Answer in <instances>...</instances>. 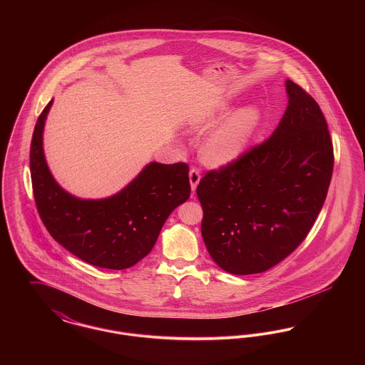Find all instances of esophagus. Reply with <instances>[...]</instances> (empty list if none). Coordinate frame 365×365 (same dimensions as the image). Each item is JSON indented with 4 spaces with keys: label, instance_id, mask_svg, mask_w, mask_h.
<instances>
[{
    "label": "esophagus",
    "instance_id": "1",
    "mask_svg": "<svg viewBox=\"0 0 365 365\" xmlns=\"http://www.w3.org/2000/svg\"><path fill=\"white\" fill-rule=\"evenodd\" d=\"M189 179H190L191 191L194 192L195 189H197V186H198V183H200V179H201L200 171L197 168H191Z\"/></svg>",
    "mask_w": 365,
    "mask_h": 365
}]
</instances>
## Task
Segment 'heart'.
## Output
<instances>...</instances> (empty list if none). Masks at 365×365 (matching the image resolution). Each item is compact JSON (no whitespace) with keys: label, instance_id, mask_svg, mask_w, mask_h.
Segmentation results:
<instances>
[{"label":"heart","instance_id":"heart-1","mask_svg":"<svg viewBox=\"0 0 365 365\" xmlns=\"http://www.w3.org/2000/svg\"><path fill=\"white\" fill-rule=\"evenodd\" d=\"M230 113V105L222 104L215 110L195 118L191 128L204 131L216 125ZM262 113L257 106H246L235 112L225 124L213 130L200 146V155L205 164L222 167L234 161L260 127Z\"/></svg>","mask_w":365,"mask_h":365}]
</instances>
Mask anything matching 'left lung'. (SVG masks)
<instances>
[{
  "label": "left lung",
  "instance_id": "left-lung-1",
  "mask_svg": "<svg viewBox=\"0 0 365 365\" xmlns=\"http://www.w3.org/2000/svg\"><path fill=\"white\" fill-rule=\"evenodd\" d=\"M289 105L272 135L197 186L210 257L234 275L260 274L305 240L334 168L327 122L312 97L286 81Z\"/></svg>",
  "mask_w": 365,
  "mask_h": 365
}]
</instances>
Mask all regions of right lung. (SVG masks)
<instances>
[{
    "label": "right lung",
    "instance_id": "1",
    "mask_svg": "<svg viewBox=\"0 0 365 365\" xmlns=\"http://www.w3.org/2000/svg\"><path fill=\"white\" fill-rule=\"evenodd\" d=\"M53 100L35 124L30 170L35 204L54 241L78 259L106 269H125L150 253L171 212L190 197L185 163H149L124 189L85 200L64 190L43 153V127Z\"/></svg>",
    "mask_w": 365,
    "mask_h": 365
}]
</instances>
